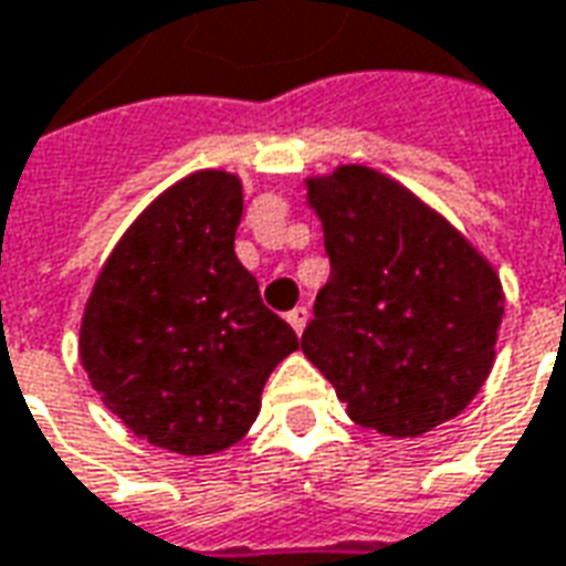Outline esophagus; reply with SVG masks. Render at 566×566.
<instances>
[{
    "label": "esophagus",
    "mask_w": 566,
    "mask_h": 566,
    "mask_svg": "<svg viewBox=\"0 0 566 566\" xmlns=\"http://www.w3.org/2000/svg\"><path fill=\"white\" fill-rule=\"evenodd\" d=\"M306 321H308V312L303 306H296L287 312V324L294 327L296 336H303V331H306Z\"/></svg>",
    "instance_id": "1"
}]
</instances>
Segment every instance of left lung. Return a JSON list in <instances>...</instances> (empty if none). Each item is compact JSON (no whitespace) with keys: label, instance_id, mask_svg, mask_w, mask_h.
I'll return each mask as SVG.
<instances>
[{"label":"left lung","instance_id":"obj_1","mask_svg":"<svg viewBox=\"0 0 566 566\" xmlns=\"http://www.w3.org/2000/svg\"><path fill=\"white\" fill-rule=\"evenodd\" d=\"M331 279L303 355L348 418L385 437H421L461 416L494 367L503 284L439 211L369 166L306 178Z\"/></svg>","mask_w":566,"mask_h":566}]
</instances>
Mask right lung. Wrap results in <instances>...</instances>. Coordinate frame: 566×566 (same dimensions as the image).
<instances>
[{
  "instance_id": "obj_1",
  "label": "right lung",
  "mask_w": 566,
  "mask_h": 566,
  "mask_svg": "<svg viewBox=\"0 0 566 566\" xmlns=\"http://www.w3.org/2000/svg\"><path fill=\"white\" fill-rule=\"evenodd\" d=\"M242 181L187 175L142 211L96 275L78 355L103 403L175 454L245 437L270 373L300 348L235 258Z\"/></svg>"
}]
</instances>
